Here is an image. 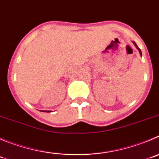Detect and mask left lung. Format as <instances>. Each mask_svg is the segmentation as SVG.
I'll return each instance as SVG.
<instances>
[{"mask_svg":"<svg viewBox=\"0 0 159 159\" xmlns=\"http://www.w3.org/2000/svg\"><path fill=\"white\" fill-rule=\"evenodd\" d=\"M133 44H134V45H135V47H136V48H137V49H138V51H139V52H140V56H142V52H141V50H140V48H138V46L136 45V42H135V41H133Z\"/></svg>","mask_w":159,"mask_h":159,"instance_id":"1","label":"left lung"}]
</instances>
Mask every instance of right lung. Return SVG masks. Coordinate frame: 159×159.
<instances>
[{"mask_svg": "<svg viewBox=\"0 0 159 159\" xmlns=\"http://www.w3.org/2000/svg\"><path fill=\"white\" fill-rule=\"evenodd\" d=\"M44 111V112H51L50 111Z\"/></svg>", "mask_w": 159, "mask_h": 159, "instance_id": "right-lung-1", "label": "right lung"}]
</instances>
